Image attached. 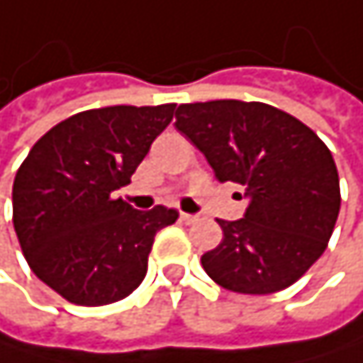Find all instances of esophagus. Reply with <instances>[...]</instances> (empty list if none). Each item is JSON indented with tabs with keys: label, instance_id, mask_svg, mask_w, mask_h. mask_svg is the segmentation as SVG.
Wrapping results in <instances>:
<instances>
[{
	"label": "esophagus",
	"instance_id": "34e87169",
	"mask_svg": "<svg viewBox=\"0 0 363 363\" xmlns=\"http://www.w3.org/2000/svg\"><path fill=\"white\" fill-rule=\"evenodd\" d=\"M200 217L198 215H189V213H180V221L183 223H196Z\"/></svg>",
	"mask_w": 363,
	"mask_h": 363
}]
</instances>
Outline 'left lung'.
Returning <instances> with one entry per match:
<instances>
[{"label": "left lung", "mask_w": 363, "mask_h": 363, "mask_svg": "<svg viewBox=\"0 0 363 363\" xmlns=\"http://www.w3.org/2000/svg\"><path fill=\"white\" fill-rule=\"evenodd\" d=\"M176 128L221 183L245 187L243 219H217L223 239L202 256L208 277L241 295L289 289L323 256L340 213L329 148L295 116L256 101L180 105Z\"/></svg>", "instance_id": "8db88e82"}]
</instances>
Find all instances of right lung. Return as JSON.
I'll return each instance as SVG.
<instances>
[{"instance_id":"add662e5","label":"right lung","mask_w":363,"mask_h":363,"mask_svg":"<svg viewBox=\"0 0 363 363\" xmlns=\"http://www.w3.org/2000/svg\"><path fill=\"white\" fill-rule=\"evenodd\" d=\"M176 103L79 111L47 131L12 185V223L30 269L77 306L131 295L148 269L155 235L174 223L167 206L135 211L116 191L172 122Z\"/></svg>"}]
</instances>
